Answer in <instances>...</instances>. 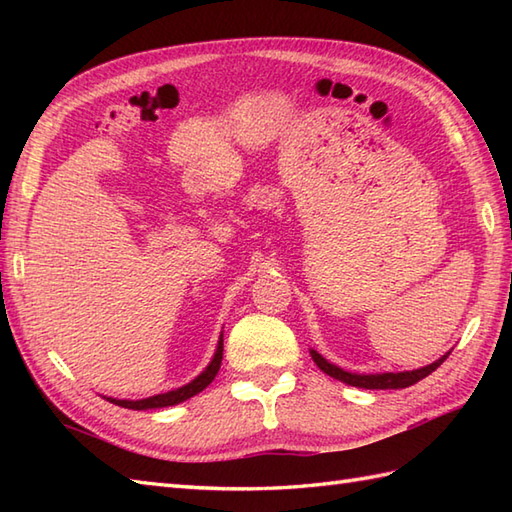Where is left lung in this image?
<instances>
[{"label": "left lung", "mask_w": 512, "mask_h": 512, "mask_svg": "<svg viewBox=\"0 0 512 512\" xmlns=\"http://www.w3.org/2000/svg\"><path fill=\"white\" fill-rule=\"evenodd\" d=\"M314 363H317V367L321 369V372H325L328 376L341 380V383H347L352 387H363V389H405L413 383H418V380L427 378L431 372H436V369L447 361V356L451 352L444 354L442 358H438L436 363H431L427 367H420V369H413V372H387V374H352V372H345V369L336 367L332 363L325 361V358L319 354L310 350Z\"/></svg>", "instance_id": "1"}]
</instances>
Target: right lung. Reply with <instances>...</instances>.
<instances>
[{
  "label": "right lung",
  "instance_id": "obj_1",
  "mask_svg": "<svg viewBox=\"0 0 512 512\" xmlns=\"http://www.w3.org/2000/svg\"><path fill=\"white\" fill-rule=\"evenodd\" d=\"M222 352H224V341H222V336H220V343H217V350H215L213 361H211L209 365H206V369H204V372H202L198 378H193L189 385H184V387H180V389L167 391V394L149 396V398H143V400H116V398H107V400L114 402V405H118V407L136 409V411H143V409H160V407L178 405V402L189 400L191 396L200 394V391H202L204 387L211 385V380L217 376V372H220Z\"/></svg>",
  "mask_w": 512,
  "mask_h": 512
}]
</instances>
